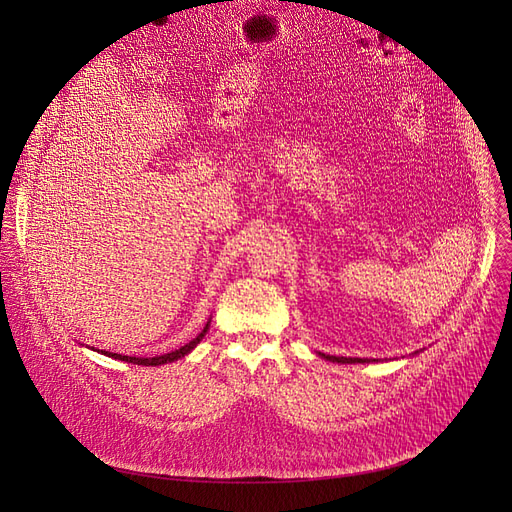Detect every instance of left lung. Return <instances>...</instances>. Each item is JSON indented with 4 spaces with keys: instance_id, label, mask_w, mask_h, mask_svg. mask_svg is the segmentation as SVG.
I'll use <instances>...</instances> for the list:
<instances>
[{
    "instance_id": "1",
    "label": "left lung",
    "mask_w": 512,
    "mask_h": 512,
    "mask_svg": "<svg viewBox=\"0 0 512 512\" xmlns=\"http://www.w3.org/2000/svg\"><path fill=\"white\" fill-rule=\"evenodd\" d=\"M319 355L332 363H369V359H359V357H334V355H324V353H319ZM371 361H375V359H371Z\"/></svg>"
}]
</instances>
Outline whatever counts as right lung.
<instances>
[{
	"label": "right lung",
	"instance_id": "right-lung-1",
	"mask_svg": "<svg viewBox=\"0 0 512 512\" xmlns=\"http://www.w3.org/2000/svg\"><path fill=\"white\" fill-rule=\"evenodd\" d=\"M209 324H211V317H209V321L205 324V328L201 330V334L197 336V338H193L191 342L188 344H184V346H180V348H176V351H172V353H166V355H157V357H128V355H118V353H107V351H97V353H101V355H105V357H112V359H118V361H126V363H132V365H145V367H155V365H166V363H174V361H178V359H182V357H186L188 353L193 351V348L205 338V334H207V330H209Z\"/></svg>",
	"mask_w": 512,
	"mask_h": 512
}]
</instances>
